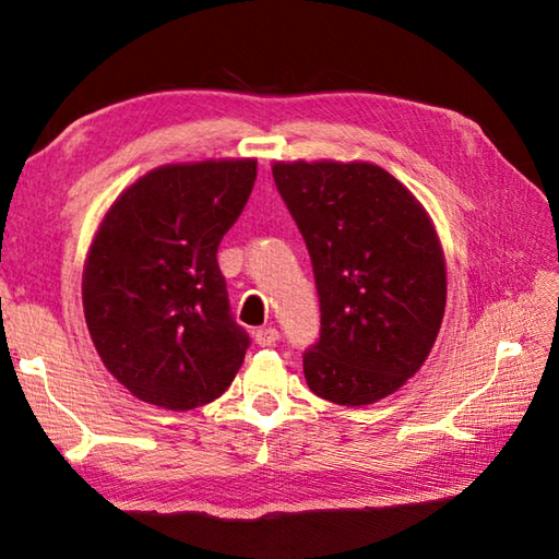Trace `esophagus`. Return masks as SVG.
Here are the masks:
<instances>
[{
  "mask_svg": "<svg viewBox=\"0 0 559 559\" xmlns=\"http://www.w3.org/2000/svg\"><path fill=\"white\" fill-rule=\"evenodd\" d=\"M278 337H281V333L276 328H259L257 333H253V340H257V345L259 347H271V345H276L278 343Z\"/></svg>",
  "mask_w": 559,
  "mask_h": 559,
  "instance_id": "1",
  "label": "esophagus"
}]
</instances>
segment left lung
Instances as JSON below:
<instances>
[{"label": "left lung", "mask_w": 559, "mask_h": 559, "mask_svg": "<svg viewBox=\"0 0 559 559\" xmlns=\"http://www.w3.org/2000/svg\"><path fill=\"white\" fill-rule=\"evenodd\" d=\"M278 194L308 246L320 337L302 353L318 396L372 404L429 357L447 308L439 236L409 189L370 163H276Z\"/></svg>", "instance_id": "left-lung-1"}]
</instances>
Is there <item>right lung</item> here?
Here are the masks:
<instances>
[{
  "instance_id": "add662e5",
  "label": "right lung",
  "mask_w": 559,
  "mask_h": 559,
  "mask_svg": "<svg viewBox=\"0 0 559 559\" xmlns=\"http://www.w3.org/2000/svg\"><path fill=\"white\" fill-rule=\"evenodd\" d=\"M257 182V159L157 167L122 192L93 239L83 313L103 365L138 400L210 404L251 337L216 263Z\"/></svg>"
}]
</instances>
